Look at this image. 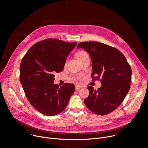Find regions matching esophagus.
I'll use <instances>...</instances> for the list:
<instances>
[{
    "label": "esophagus",
    "mask_w": 148,
    "mask_h": 148,
    "mask_svg": "<svg viewBox=\"0 0 148 148\" xmlns=\"http://www.w3.org/2000/svg\"><path fill=\"white\" fill-rule=\"evenodd\" d=\"M82 87L81 86H79V85H76L75 86V89L76 90H78V89H79V88H81Z\"/></svg>",
    "instance_id": "1"
}]
</instances>
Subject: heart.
Returning a JSON list of instances; mask_svg holds the SVG:
<instances>
[{"mask_svg":"<svg viewBox=\"0 0 148 148\" xmlns=\"http://www.w3.org/2000/svg\"><path fill=\"white\" fill-rule=\"evenodd\" d=\"M86 55H87V53L86 52L82 51H80L78 52V53H76V57L78 59H79L80 58L84 57V56Z\"/></svg>","mask_w":148,"mask_h":148,"instance_id":"b5f03b06","label":"heart"}]
</instances>
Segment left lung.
<instances>
[{"label": "left lung", "instance_id": "obj_1", "mask_svg": "<svg viewBox=\"0 0 148 148\" xmlns=\"http://www.w3.org/2000/svg\"><path fill=\"white\" fill-rule=\"evenodd\" d=\"M92 61V80H100L97 90L88 86L89 96L84 103L98 115H106L115 110L124 100L130 88L131 68L123 54L117 49L99 42L79 43Z\"/></svg>", "mask_w": 148, "mask_h": 148}]
</instances>
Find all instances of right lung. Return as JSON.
<instances>
[{"label":"right lung","instance_id":"obj_1","mask_svg":"<svg viewBox=\"0 0 148 148\" xmlns=\"http://www.w3.org/2000/svg\"><path fill=\"white\" fill-rule=\"evenodd\" d=\"M77 43L47 38L37 42L28 50L20 62V80L32 106L46 116L64 110L75 90L72 84L59 87L54 84L55 73L63 70L68 54Z\"/></svg>","mask_w":148,"mask_h":148}]
</instances>
